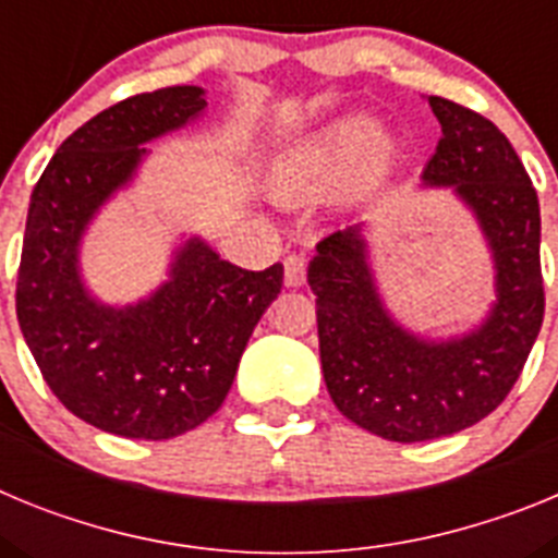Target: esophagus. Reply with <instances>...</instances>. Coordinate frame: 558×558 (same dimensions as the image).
I'll return each mask as SVG.
<instances>
[{
  "mask_svg": "<svg viewBox=\"0 0 558 558\" xmlns=\"http://www.w3.org/2000/svg\"><path fill=\"white\" fill-rule=\"evenodd\" d=\"M307 282V263H304V256H288L284 259V284L288 288H302Z\"/></svg>",
  "mask_w": 558,
  "mask_h": 558,
  "instance_id": "1",
  "label": "esophagus"
}]
</instances>
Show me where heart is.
I'll return each instance as SVG.
<instances>
[{"label": "heart", "mask_w": 558, "mask_h": 558, "mask_svg": "<svg viewBox=\"0 0 558 558\" xmlns=\"http://www.w3.org/2000/svg\"><path fill=\"white\" fill-rule=\"evenodd\" d=\"M397 142L372 113L354 111L304 133L274 165V190L284 201L324 198L354 179L374 181L391 165Z\"/></svg>", "instance_id": "heart-1"}]
</instances>
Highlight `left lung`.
<instances>
[{"label":"left lung","mask_w":558,"mask_h":558,"mask_svg":"<svg viewBox=\"0 0 558 558\" xmlns=\"http://www.w3.org/2000/svg\"><path fill=\"white\" fill-rule=\"evenodd\" d=\"M441 125L422 190H447L470 211L492 259V302L470 327L418 332L379 290L366 220L315 245L324 383L335 408L388 441H430L489 416L520 377L545 315L539 201L511 142L481 113L425 97Z\"/></svg>","instance_id":"left-lung-1"}]
</instances>
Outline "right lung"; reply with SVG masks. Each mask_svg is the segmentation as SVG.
<instances>
[{"label": "right lung", "mask_w": 558, "mask_h": 558, "mask_svg": "<svg viewBox=\"0 0 558 558\" xmlns=\"http://www.w3.org/2000/svg\"><path fill=\"white\" fill-rule=\"evenodd\" d=\"M201 86L128 97L77 128L29 195L16 315L47 386L77 418L165 441L223 405L251 332L284 268L245 270L201 234L172 245L167 279L136 302H102L83 276V240L140 179L145 145L206 117Z\"/></svg>", "instance_id": "right-lung-1"}]
</instances>
